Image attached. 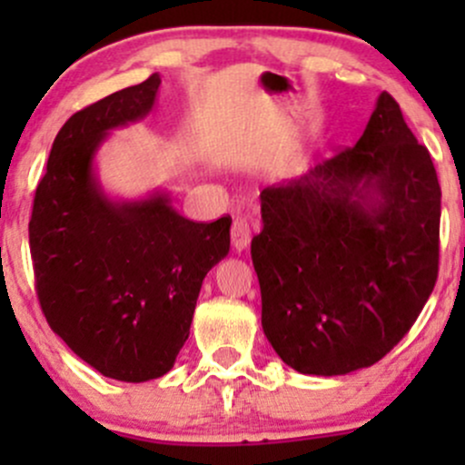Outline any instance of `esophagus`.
I'll return each mask as SVG.
<instances>
[{"mask_svg": "<svg viewBox=\"0 0 465 465\" xmlns=\"http://www.w3.org/2000/svg\"><path fill=\"white\" fill-rule=\"evenodd\" d=\"M251 242V227L244 218H233L232 223V247L236 251L247 249Z\"/></svg>", "mask_w": 465, "mask_h": 465, "instance_id": "1", "label": "esophagus"}]
</instances>
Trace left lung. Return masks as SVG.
<instances>
[{
	"label": "left lung",
	"mask_w": 465,
	"mask_h": 465,
	"mask_svg": "<svg viewBox=\"0 0 465 465\" xmlns=\"http://www.w3.org/2000/svg\"><path fill=\"white\" fill-rule=\"evenodd\" d=\"M251 260L282 361L343 376L400 343L433 292L441 190L433 159L382 92L354 148L260 194Z\"/></svg>",
	"instance_id": "8db88e82"
}]
</instances>
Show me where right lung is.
Returning <instances> with one entry per match:
<instances>
[{"label": "right lung", "instance_id": "obj_1", "mask_svg": "<svg viewBox=\"0 0 465 465\" xmlns=\"http://www.w3.org/2000/svg\"><path fill=\"white\" fill-rule=\"evenodd\" d=\"M159 84L153 74L69 117L52 143L28 227L50 328L95 371L122 382L173 370L203 280L229 253V216L188 221L165 190L114 199L95 174L109 133L151 114Z\"/></svg>", "mask_w": 465, "mask_h": 465}]
</instances>
